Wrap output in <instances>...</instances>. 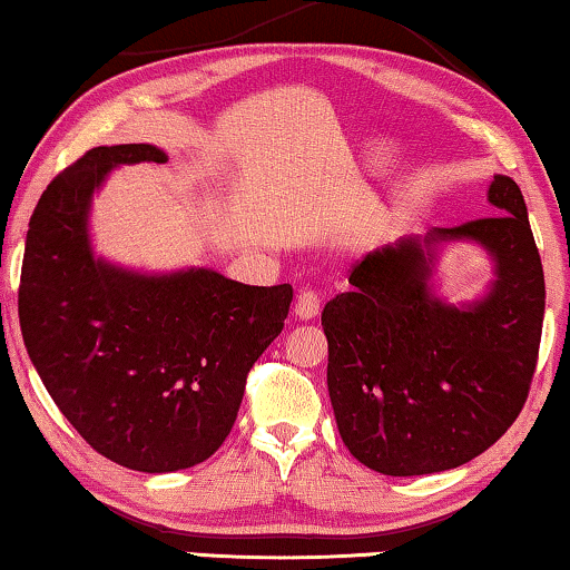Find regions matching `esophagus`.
Wrapping results in <instances>:
<instances>
[{
  "mask_svg": "<svg viewBox=\"0 0 570 570\" xmlns=\"http://www.w3.org/2000/svg\"><path fill=\"white\" fill-rule=\"evenodd\" d=\"M294 314L299 320H314L320 314V296L312 288H299L294 302Z\"/></svg>",
  "mask_w": 570,
  "mask_h": 570,
  "instance_id": "34e87169",
  "label": "esophagus"
}]
</instances>
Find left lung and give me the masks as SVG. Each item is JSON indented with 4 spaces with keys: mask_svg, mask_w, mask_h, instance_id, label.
Instances as JSON below:
<instances>
[{
    "mask_svg": "<svg viewBox=\"0 0 570 570\" xmlns=\"http://www.w3.org/2000/svg\"><path fill=\"white\" fill-rule=\"evenodd\" d=\"M499 215L432 227L373 250L351 292L322 309L327 389L343 443L384 475H424L473 461L512 428L538 366L546 276L528 207L497 174ZM479 242L495 261L481 301H438L429 274L443 242Z\"/></svg>",
    "mask_w": 570,
    "mask_h": 570,
    "instance_id": "left-lung-1",
    "label": "left lung"
}]
</instances>
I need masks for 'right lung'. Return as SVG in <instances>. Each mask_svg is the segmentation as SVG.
<instances>
[{
	"mask_svg": "<svg viewBox=\"0 0 570 570\" xmlns=\"http://www.w3.org/2000/svg\"><path fill=\"white\" fill-rule=\"evenodd\" d=\"M166 153L99 146L58 174L30 217L20 327L32 366L76 432L142 473L191 469L230 435L245 379L284 330L292 286L212 268L138 274L95 258L91 197L120 164Z\"/></svg>",
	"mask_w": 570,
	"mask_h": 570,
	"instance_id": "obj_1",
	"label": "right lung"
}]
</instances>
